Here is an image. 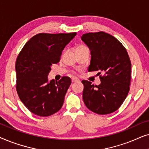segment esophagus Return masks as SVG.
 I'll return each mask as SVG.
<instances>
[{
    "mask_svg": "<svg viewBox=\"0 0 149 149\" xmlns=\"http://www.w3.org/2000/svg\"><path fill=\"white\" fill-rule=\"evenodd\" d=\"M77 81H78V80H77V79H72V83L77 82Z\"/></svg>",
    "mask_w": 149,
    "mask_h": 149,
    "instance_id": "1",
    "label": "esophagus"
}]
</instances>
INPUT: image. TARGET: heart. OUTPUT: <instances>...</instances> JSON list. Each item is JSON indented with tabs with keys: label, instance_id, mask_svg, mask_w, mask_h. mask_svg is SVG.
Listing matches in <instances>:
<instances>
[{
	"label": "heart",
	"instance_id": "b5f03b06",
	"mask_svg": "<svg viewBox=\"0 0 149 149\" xmlns=\"http://www.w3.org/2000/svg\"><path fill=\"white\" fill-rule=\"evenodd\" d=\"M87 48V47H85V45H78L76 47V49H75V52L76 51H79V50H82V49H86Z\"/></svg>",
	"mask_w": 149,
	"mask_h": 149
}]
</instances>
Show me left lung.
Wrapping results in <instances>:
<instances>
[{"label":"left lung","mask_w":149,"mask_h":149,"mask_svg":"<svg viewBox=\"0 0 149 149\" xmlns=\"http://www.w3.org/2000/svg\"><path fill=\"white\" fill-rule=\"evenodd\" d=\"M81 39L91 51L88 71H99L98 85L83 80V99L93 113L107 115L121 107L130 91L131 62L127 50L115 37L104 32L83 34Z\"/></svg>","instance_id":"8db88e82"}]
</instances>
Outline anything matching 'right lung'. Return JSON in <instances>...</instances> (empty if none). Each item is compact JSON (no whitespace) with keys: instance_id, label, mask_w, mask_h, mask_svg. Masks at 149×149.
Wrapping results in <instances>:
<instances>
[{"instance_id":"add662e5","label":"right lung","mask_w":149,"mask_h":149,"mask_svg":"<svg viewBox=\"0 0 149 149\" xmlns=\"http://www.w3.org/2000/svg\"><path fill=\"white\" fill-rule=\"evenodd\" d=\"M72 33H40L32 37L18 55L15 63L16 89L26 107L40 117L60 111L71 80L63 77L48 81L52 64L60 62L62 52L76 36Z\"/></svg>"}]
</instances>
